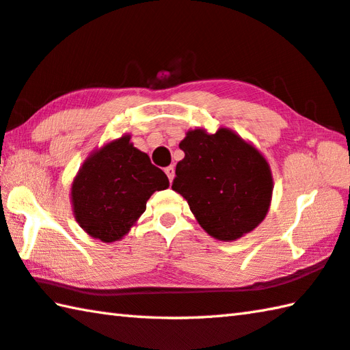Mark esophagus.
Returning <instances> with one entry per match:
<instances>
[{
    "label": "esophagus",
    "mask_w": 350,
    "mask_h": 350,
    "mask_svg": "<svg viewBox=\"0 0 350 350\" xmlns=\"http://www.w3.org/2000/svg\"><path fill=\"white\" fill-rule=\"evenodd\" d=\"M165 174H167V176H168V179H170V182L174 179V167H173V165H170V167H167V168H165Z\"/></svg>",
    "instance_id": "1"
}]
</instances>
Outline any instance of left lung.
<instances>
[{
	"label": "left lung",
	"instance_id": "obj_1",
	"mask_svg": "<svg viewBox=\"0 0 350 350\" xmlns=\"http://www.w3.org/2000/svg\"><path fill=\"white\" fill-rule=\"evenodd\" d=\"M173 189L185 197L199 225L219 240H236L266 217L272 176L266 159L236 133L191 130L179 144Z\"/></svg>",
	"mask_w": 350,
	"mask_h": 350
}]
</instances>
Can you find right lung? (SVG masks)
<instances>
[{
	"label": "right lung",
	"instance_id": "add662e5",
	"mask_svg": "<svg viewBox=\"0 0 350 350\" xmlns=\"http://www.w3.org/2000/svg\"><path fill=\"white\" fill-rule=\"evenodd\" d=\"M170 185L167 174L125 135L87 159L72 185L73 213L92 237L122 239L147 208L154 191Z\"/></svg>",
	"mask_w": 350,
	"mask_h": 350
}]
</instances>
